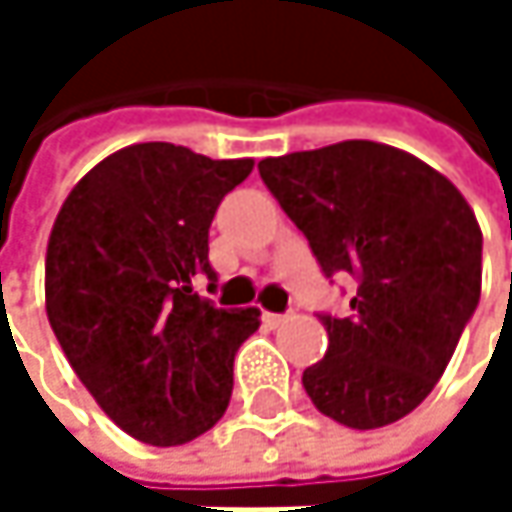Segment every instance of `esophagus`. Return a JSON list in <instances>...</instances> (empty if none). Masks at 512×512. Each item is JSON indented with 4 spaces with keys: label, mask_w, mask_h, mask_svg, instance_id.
I'll return each instance as SVG.
<instances>
[{
    "label": "esophagus",
    "mask_w": 512,
    "mask_h": 512,
    "mask_svg": "<svg viewBox=\"0 0 512 512\" xmlns=\"http://www.w3.org/2000/svg\"><path fill=\"white\" fill-rule=\"evenodd\" d=\"M287 317H290V314H272V311H266V314H263V323L272 326V329H278L281 323H287Z\"/></svg>",
    "instance_id": "34e87169"
}]
</instances>
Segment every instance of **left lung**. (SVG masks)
<instances>
[{
  "label": "left lung",
  "mask_w": 512,
  "mask_h": 512,
  "mask_svg": "<svg viewBox=\"0 0 512 512\" xmlns=\"http://www.w3.org/2000/svg\"><path fill=\"white\" fill-rule=\"evenodd\" d=\"M257 171L323 272L358 281L347 317L320 314L329 350L302 373L311 403L353 430L400 421L436 388L477 308L474 210L418 156L364 139L266 156Z\"/></svg>",
  "instance_id": "1"
}]
</instances>
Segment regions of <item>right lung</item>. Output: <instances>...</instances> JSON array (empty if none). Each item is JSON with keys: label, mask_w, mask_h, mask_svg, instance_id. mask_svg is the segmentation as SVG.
I'll use <instances>...</instances> for the list:
<instances>
[{"label": "right lung", "mask_w": 512, "mask_h": 512, "mask_svg": "<svg viewBox=\"0 0 512 512\" xmlns=\"http://www.w3.org/2000/svg\"><path fill=\"white\" fill-rule=\"evenodd\" d=\"M252 168L168 142L130 145L97 162L55 216L52 332L97 406L145 445L192 442L228 409L234 353L260 311L216 308L195 281H216L210 222Z\"/></svg>", "instance_id": "1"}]
</instances>
